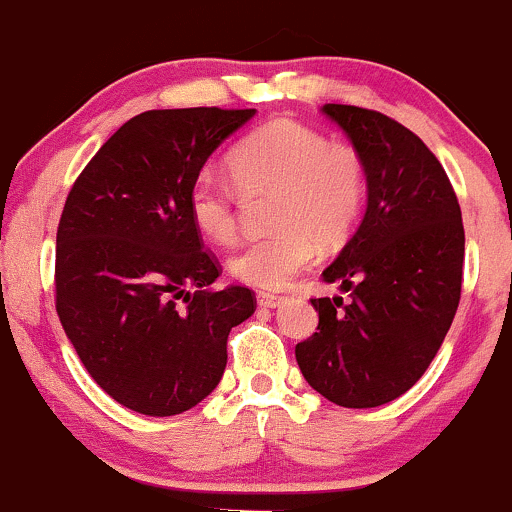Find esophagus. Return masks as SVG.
<instances>
[{"instance_id":"esophagus-1","label":"esophagus","mask_w":512,"mask_h":512,"mask_svg":"<svg viewBox=\"0 0 512 512\" xmlns=\"http://www.w3.org/2000/svg\"><path fill=\"white\" fill-rule=\"evenodd\" d=\"M281 301H284V298L274 296V293H267V291L257 293V303H260V308H276Z\"/></svg>"}]
</instances>
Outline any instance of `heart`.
I'll list each match as a JSON object with an SVG mask.
<instances>
[{
	"instance_id": "heart-1",
	"label": "heart",
	"mask_w": 512,
	"mask_h": 512,
	"mask_svg": "<svg viewBox=\"0 0 512 512\" xmlns=\"http://www.w3.org/2000/svg\"><path fill=\"white\" fill-rule=\"evenodd\" d=\"M243 190H276L272 233L245 243L228 260L240 284L284 289L315 257L317 245L334 250L354 233L368 195L361 154L332 144L320 129L274 120L252 129L228 156ZM236 192L226 178L204 168L187 190V211L202 236L231 243L238 231Z\"/></svg>"
}]
</instances>
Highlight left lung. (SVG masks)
Wrapping results in <instances>:
<instances>
[{
  "instance_id": "left-lung-1",
  "label": "left lung",
  "mask_w": 512,
  "mask_h": 512,
  "mask_svg": "<svg viewBox=\"0 0 512 512\" xmlns=\"http://www.w3.org/2000/svg\"><path fill=\"white\" fill-rule=\"evenodd\" d=\"M322 113L366 163L368 207L322 272L351 301H310L320 332L296 344V361L339 407H380L426 373L450 330L462 291V211L440 161L411 129L356 105L327 103Z\"/></svg>"
}]
</instances>
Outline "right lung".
<instances>
[{
    "instance_id": "1",
    "label": "right lung",
    "mask_w": 512,
    "mask_h": 512,
    "mask_svg": "<svg viewBox=\"0 0 512 512\" xmlns=\"http://www.w3.org/2000/svg\"><path fill=\"white\" fill-rule=\"evenodd\" d=\"M255 110H146L88 161L57 228L55 305L91 378L146 416L192 409L219 385L231 327L255 313L187 211L207 158Z\"/></svg>"
}]
</instances>
